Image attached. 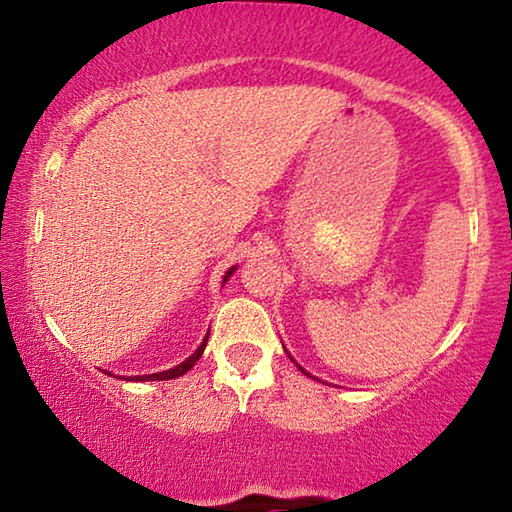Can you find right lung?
Listing matches in <instances>:
<instances>
[{
	"label": "right lung",
	"instance_id": "right-lung-1",
	"mask_svg": "<svg viewBox=\"0 0 512 512\" xmlns=\"http://www.w3.org/2000/svg\"><path fill=\"white\" fill-rule=\"evenodd\" d=\"M235 268L237 266H232L228 273H225V277H223V284H225V280H228V277L235 273ZM207 336H210V332H207ZM207 336L203 339V343L198 345V350L192 354V357L189 359H185L183 363H180V366H176V368H171V370H162V372H153V375H135V377H126L128 381H162V379H176V377H180V375H185V372L189 370V368H194V363L201 359V354H203V350H205V345H207Z\"/></svg>",
	"mask_w": 512,
	"mask_h": 512
}]
</instances>
